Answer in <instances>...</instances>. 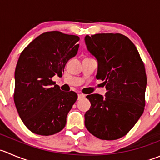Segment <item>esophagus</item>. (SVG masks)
I'll list each match as a JSON object with an SVG mask.
<instances>
[{
  "mask_svg": "<svg viewBox=\"0 0 160 160\" xmlns=\"http://www.w3.org/2000/svg\"><path fill=\"white\" fill-rule=\"evenodd\" d=\"M85 98L84 94H81V93L78 94V99H82V98Z\"/></svg>",
  "mask_w": 160,
  "mask_h": 160,
  "instance_id": "1",
  "label": "esophagus"
}]
</instances>
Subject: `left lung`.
<instances>
[{
    "instance_id": "obj_1",
    "label": "left lung",
    "mask_w": 160,
    "mask_h": 160,
    "mask_svg": "<svg viewBox=\"0 0 160 160\" xmlns=\"http://www.w3.org/2000/svg\"><path fill=\"white\" fill-rule=\"evenodd\" d=\"M85 44L98 63L96 78L107 91L105 97L87 96L91 105L84 115L85 127L98 138L116 140L132 129L145 109V65L135 45L123 34L87 35Z\"/></svg>"
}]
</instances>
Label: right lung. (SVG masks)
<instances>
[{
	"instance_id": "obj_1",
	"label": "right lung",
	"mask_w": 160,
	"mask_h": 160,
	"mask_svg": "<svg viewBox=\"0 0 160 160\" xmlns=\"http://www.w3.org/2000/svg\"><path fill=\"white\" fill-rule=\"evenodd\" d=\"M80 38L50 31L34 39L22 52L15 72L14 102L25 126L43 136L61 131L77 99L52 80L62 76L67 62L77 54Z\"/></svg>"
}]
</instances>
